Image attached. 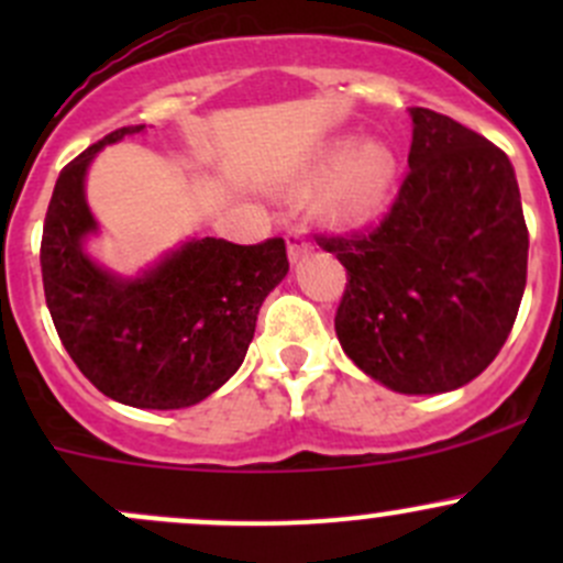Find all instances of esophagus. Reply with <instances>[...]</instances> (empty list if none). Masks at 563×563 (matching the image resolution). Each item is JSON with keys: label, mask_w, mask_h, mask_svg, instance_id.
Masks as SVG:
<instances>
[{"label": "esophagus", "mask_w": 563, "mask_h": 563, "mask_svg": "<svg viewBox=\"0 0 563 563\" xmlns=\"http://www.w3.org/2000/svg\"><path fill=\"white\" fill-rule=\"evenodd\" d=\"M286 245H288V258L299 261L310 250V240L302 234V231H288Z\"/></svg>", "instance_id": "34e87169"}]
</instances>
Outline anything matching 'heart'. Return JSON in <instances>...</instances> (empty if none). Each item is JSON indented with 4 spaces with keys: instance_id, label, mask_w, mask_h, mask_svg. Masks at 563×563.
Returning <instances> with one entry per match:
<instances>
[{
    "instance_id": "heart-1",
    "label": "heart",
    "mask_w": 563,
    "mask_h": 563,
    "mask_svg": "<svg viewBox=\"0 0 563 563\" xmlns=\"http://www.w3.org/2000/svg\"><path fill=\"white\" fill-rule=\"evenodd\" d=\"M395 155L384 144H362L360 150L345 141L338 144L313 172L316 185L332 179L329 207L343 220H362L382 209L395 181Z\"/></svg>"
}]
</instances>
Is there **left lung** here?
I'll return each instance as SVG.
<instances>
[{"label":"left lung","mask_w":563,"mask_h":563,"mask_svg":"<svg viewBox=\"0 0 563 563\" xmlns=\"http://www.w3.org/2000/svg\"><path fill=\"white\" fill-rule=\"evenodd\" d=\"M408 174L376 225L316 234L345 266L334 329L356 367L402 395L479 376L518 318L528 229L509 157L485 135L411 108Z\"/></svg>","instance_id":"8db88e82"}]
</instances>
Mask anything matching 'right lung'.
<instances>
[{
    "mask_svg": "<svg viewBox=\"0 0 563 563\" xmlns=\"http://www.w3.org/2000/svg\"><path fill=\"white\" fill-rule=\"evenodd\" d=\"M141 130H113L62 168L40 266L45 305L78 371L111 400L168 411L196 406L240 371L261 302L286 277L288 255L280 236L258 245L203 236L139 280L95 266L81 250L95 231L84 174L106 144Z\"/></svg>",
    "mask_w": 563,
    "mask_h": 563,
    "instance_id": "add662e5",
    "label": "right lung"
}]
</instances>
